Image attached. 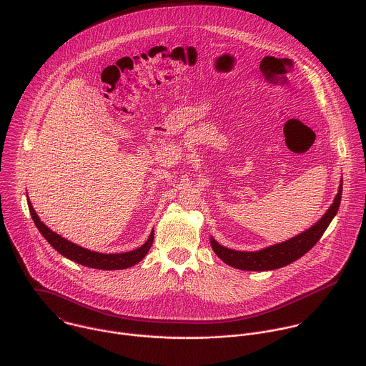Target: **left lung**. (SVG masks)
Returning <instances> with one entry per match:
<instances>
[{"mask_svg":"<svg viewBox=\"0 0 366 366\" xmlns=\"http://www.w3.org/2000/svg\"><path fill=\"white\" fill-rule=\"evenodd\" d=\"M341 195H342V181L332 205L328 208L324 217L305 232L294 236L286 242L269 246L257 252H239V250H232L222 246L214 237H211L212 250L226 264L240 270L266 272V270L285 267L292 262H295L297 259H300L301 256H304L320 240V237L324 234L325 229L328 227V224L331 223V220L334 219V217L340 209Z\"/></svg>","mask_w":366,"mask_h":366,"instance_id":"obj_1","label":"left lung"}]
</instances>
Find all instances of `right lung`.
<instances>
[{"mask_svg":"<svg viewBox=\"0 0 366 366\" xmlns=\"http://www.w3.org/2000/svg\"><path fill=\"white\" fill-rule=\"evenodd\" d=\"M28 207H29V212H31L34 223L36 224L41 234L49 242V244L56 252H59L62 256H65L66 259L74 260L76 263L86 266V267L99 269V270H123V269L132 267L146 257L147 252L149 250L152 240H154V230H152L149 237L147 239L146 243L136 250L126 252V253H112V254L92 252L89 249L74 244L72 242L66 240L65 237H62L61 234L52 232L44 222H41L34 207L31 205L29 199H28Z\"/></svg>","mask_w":366,"mask_h":366,"instance_id":"add662e5","label":"right lung"}]
</instances>
